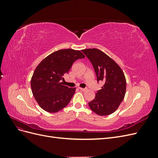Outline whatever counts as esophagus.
<instances>
[{
	"mask_svg": "<svg viewBox=\"0 0 158 158\" xmlns=\"http://www.w3.org/2000/svg\"><path fill=\"white\" fill-rule=\"evenodd\" d=\"M79 89H80L81 91H82V92H85V91H86V90H87V88H79Z\"/></svg>",
	"mask_w": 158,
	"mask_h": 158,
	"instance_id": "esophagus-1",
	"label": "esophagus"
}]
</instances>
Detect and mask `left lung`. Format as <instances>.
Wrapping results in <instances>:
<instances>
[{
    "mask_svg": "<svg viewBox=\"0 0 158 158\" xmlns=\"http://www.w3.org/2000/svg\"><path fill=\"white\" fill-rule=\"evenodd\" d=\"M82 51L92 64L98 82L103 81L102 89L88 103L90 109L100 116L114 113L120 106L126 92V79L122 69L106 53L98 49Z\"/></svg>",
    "mask_w": 158,
    "mask_h": 158,
    "instance_id": "left-lung-1",
    "label": "left lung"
}]
</instances>
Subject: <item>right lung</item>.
I'll return each mask as SVG.
<instances>
[{"instance_id":"obj_1","label":"right lung","mask_w":158,"mask_h":158,"mask_svg":"<svg viewBox=\"0 0 158 158\" xmlns=\"http://www.w3.org/2000/svg\"><path fill=\"white\" fill-rule=\"evenodd\" d=\"M85 56L80 51L61 49L47 56L36 67L31 80L33 96L40 106L49 113H56L69 103L76 88L61 82L74 62Z\"/></svg>"}]
</instances>
